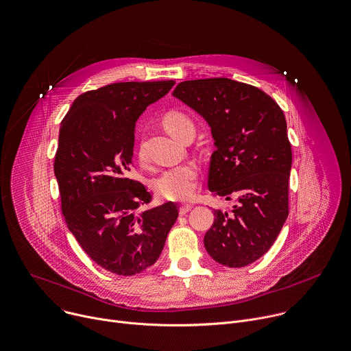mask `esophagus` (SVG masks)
<instances>
[{
	"mask_svg": "<svg viewBox=\"0 0 351 351\" xmlns=\"http://www.w3.org/2000/svg\"><path fill=\"white\" fill-rule=\"evenodd\" d=\"M191 208H192V204H182V206H180V215L181 216L186 215L188 212H191Z\"/></svg>",
	"mask_w": 351,
	"mask_h": 351,
	"instance_id": "34e87169",
	"label": "esophagus"
}]
</instances>
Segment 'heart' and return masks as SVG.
Listing matches in <instances>:
<instances>
[{
    "instance_id": "b5f03b06",
    "label": "heart",
    "mask_w": 351,
    "mask_h": 351,
    "mask_svg": "<svg viewBox=\"0 0 351 351\" xmlns=\"http://www.w3.org/2000/svg\"><path fill=\"white\" fill-rule=\"evenodd\" d=\"M166 130L176 138H181L188 128H195L192 120L180 112H170L165 116ZM143 158V154H139ZM197 185V167L193 163L181 165L165 170L154 180V189L158 195L170 200H184L193 195Z\"/></svg>"
}]
</instances>
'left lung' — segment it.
Returning <instances> with one entry per match:
<instances>
[{
	"label": "left lung",
	"mask_w": 351,
	"mask_h": 351,
	"mask_svg": "<svg viewBox=\"0 0 351 351\" xmlns=\"http://www.w3.org/2000/svg\"><path fill=\"white\" fill-rule=\"evenodd\" d=\"M173 97L212 128L208 191L237 199L228 212L213 210L204 247L223 265L252 264L272 246L289 215L292 149L285 114L264 91L226 77L182 82Z\"/></svg>",
	"instance_id": "obj_1"
}]
</instances>
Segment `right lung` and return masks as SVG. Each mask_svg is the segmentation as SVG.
<instances>
[{"mask_svg": "<svg viewBox=\"0 0 351 351\" xmlns=\"http://www.w3.org/2000/svg\"><path fill=\"white\" fill-rule=\"evenodd\" d=\"M174 84L113 83L84 93L60 123L53 171L64 221L88 257L117 275L155 264L178 217L173 202L136 215L151 193L128 178L135 123Z\"/></svg>", "mask_w": 351, "mask_h": 351, "instance_id": "add662e5", "label": "right lung"}]
</instances>
